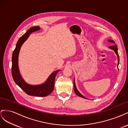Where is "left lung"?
<instances>
[{
  "instance_id": "obj_1",
  "label": "left lung",
  "mask_w": 128,
  "mask_h": 128,
  "mask_svg": "<svg viewBox=\"0 0 128 128\" xmlns=\"http://www.w3.org/2000/svg\"><path fill=\"white\" fill-rule=\"evenodd\" d=\"M108 42H113V43H115V42H114L113 40H108ZM109 48H110L114 50V51L115 52V53L116 54V55H117V56H118V64H119V56H118V46H117V45H116V44H115V45H114L110 46ZM74 91H75V94H76L77 96H80V97H82V98H86L82 94H80V92H79L78 90H77L76 86H75V80H74Z\"/></svg>"
}]
</instances>
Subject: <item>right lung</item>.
Here are the masks:
<instances>
[{"label": "right lung", "mask_w": 128, "mask_h": 128, "mask_svg": "<svg viewBox=\"0 0 128 128\" xmlns=\"http://www.w3.org/2000/svg\"><path fill=\"white\" fill-rule=\"evenodd\" d=\"M40 29V26H33L30 28L26 32L21 36L17 42L16 48L13 52L12 55V75L13 78L18 86L22 90L29 96H45L50 94L53 91L54 86V80L57 73L60 70H58L52 72L46 82L40 86H31L26 84L19 72L18 67V53L22 45L29 36V34L32 32Z\"/></svg>", "instance_id": "obj_1"}]
</instances>
